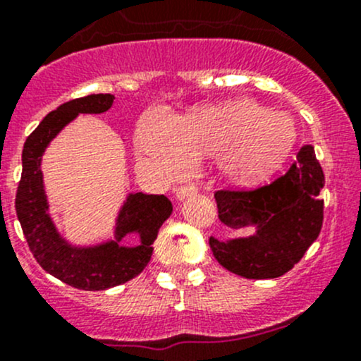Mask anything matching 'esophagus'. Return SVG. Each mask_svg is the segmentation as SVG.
<instances>
[{"label": "esophagus", "mask_w": 361, "mask_h": 361, "mask_svg": "<svg viewBox=\"0 0 361 361\" xmlns=\"http://www.w3.org/2000/svg\"><path fill=\"white\" fill-rule=\"evenodd\" d=\"M196 192H197V188L195 184H185V185H180V188L177 189L176 196L179 197V200H184V197L196 195Z\"/></svg>", "instance_id": "esophagus-1"}]
</instances>
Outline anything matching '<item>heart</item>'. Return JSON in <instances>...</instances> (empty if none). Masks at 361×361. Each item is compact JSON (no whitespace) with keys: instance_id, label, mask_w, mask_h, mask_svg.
I'll list each match as a JSON object with an SVG mask.
<instances>
[{"instance_id":"b5f03b06","label":"heart","mask_w":361,"mask_h":361,"mask_svg":"<svg viewBox=\"0 0 361 361\" xmlns=\"http://www.w3.org/2000/svg\"><path fill=\"white\" fill-rule=\"evenodd\" d=\"M296 139L288 115L269 111L251 99L207 104L184 118L149 111L137 129L146 164L165 177H180L192 160L216 158L220 173L238 185L269 179L282 165Z\"/></svg>"}]
</instances>
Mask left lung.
<instances>
[{
  "mask_svg": "<svg viewBox=\"0 0 361 361\" xmlns=\"http://www.w3.org/2000/svg\"><path fill=\"white\" fill-rule=\"evenodd\" d=\"M324 172L313 146H301L289 170L253 189L215 191L219 219L231 228L257 224L253 238L216 241L210 247L228 272L246 279H275L288 274L313 241L324 222Z\"/></svg>",
  "mask_w": 361,
  "mask_h": 361,
  "instance_id": "obj_1",
  "label": "left lung"
}]
</instances>
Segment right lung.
<instances>
[{
	"instance_id": "add662e5",
	"label": "right lung",
	"mask_w": 361,
	"mask_h": 361,
	"mask_svg": "<svg viewBox=\"0 0 361 361\" xmlns=\"http://www.w3.org/2000/svg\"><path fill=\"white\" fill-rule=\"evenodd\" d=\"M114 99V94H89L49 111L27 137L22 151V177L15 196L18 222L36 262L53 277L84 290L114 288L141 274L153 255V243L161 224L172 213V203L165 196L135 192L118 215L117 241L129 232H137L141 235L139 246L123 247L118 243H106L94 247H72L58 235L42 189V153L77 114H103Z\"/></svg>"
}]
</instances>
